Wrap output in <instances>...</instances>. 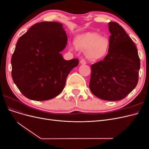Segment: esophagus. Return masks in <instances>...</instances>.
I'll return each instance as SVG.
<instances>
[{"mask_svg":"<svg viewBox=\"0 0 149 149\" xmlns=\"http://www.w3.org/2000/svg\"><path fill=\"white\" fill-rule=\"evenodd\" d=\"M80 63L81 65H85V64H86V61L84 59H82L80 61Z\"/></svg>","mask_w":149,"mask_h":149,"instance_id":"1","label":"esophagus"}]
</instances>
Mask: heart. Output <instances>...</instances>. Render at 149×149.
<instances>
[{
    "label": "heart",
    "instance_id": "obj_1",
    "mask_svg": "<svg viewBox=\"0 0 149 149\" xmlns=\"http://www.w3.org/2000/svg\"><path fill=\"white\" fill-rule=\"evenodd\" d=\"M76 47L83 51H86L88 57L91 60H103L109 52V40L100 34L87 32L80 35L75 40ZM73 49V48H71Z\"/></svg>",
    "mask_w": 149,
    "mask_h": 149
}]
</instances>
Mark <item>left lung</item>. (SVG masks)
Masks as SVG:
<instances>
[{
    "label": "left lung",
    "mask_w": 149,
    "mask_h": 149,
    "mask_svg": "<svg viewBox=\"0 0 149 149\" xmlns=\"http://www.w3.org/2000/svg\"><path fill=\"white\" fill-rule=\"evenodd\" d=\"M109 52L102 61L91 65L89 89L106 101L123 100L136 87L141 63L132 39L118 23H109Z\"/></svg>",
    "instance_id": "1"
}]
</instances>
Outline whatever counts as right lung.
<instances>
[{
	"label": "right lung",
	"instance_id": "1",
	"mask_svg": "<svg viewBox=\"0 0 149 149\" xmlns=\"http://www.w3.org/2000/svg\"><path fill=\"white\" fill-rule=\"evenodd\" d=\"M67 41L57 22L36 24L18 40L11 58L12 77L24 96L47 101L63 91L68 75L79 63L76 58L65 60L60 53Z\"/></svg>",
	"mask_w": 149,
	"mask_h": 149
}]
</instances>
